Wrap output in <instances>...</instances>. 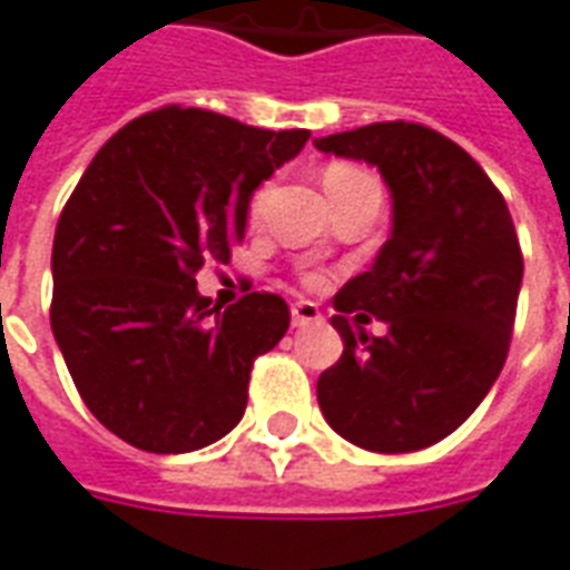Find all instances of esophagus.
<instances>
[{
	"label": "esophagus",
	"instance_id": "obj_1",
	"mask_svg": "<svg viewBox=\"0 0 570 570\" xmlns=\"http://www.w3.org/2000/svg\"><path fill=\"white\" fill-rule=\"evenodd\" d=\"M292 322L294 328H304V325H313V322H322V309L309 301H297L292 306Z\"/></svg>",
	"mask_w": 570,
	"mask_h": 570
}]
</instances>
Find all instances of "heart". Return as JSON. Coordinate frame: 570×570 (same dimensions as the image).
Masks as SVG:
<instances>
[{
  "instance_id": "1",
  "label": "heart",
  "mask_w": 570,
  "mask_h": 570,
  "mask_svg": "<svg viewBox=\"0 0 570 570\" xmlns=\"http://www.w3.org/2000/svg\"><path fill=\"white\" fill-rule=\"evenodd\" d=\"M368 171L365 168H358V165H350V163H334L325 168V189H334V187H346V184H356V180H368ZM261 212V199H254L252 205V214ZM304 282L309 288H318L325 276L322 273H306Z\"/></svg>"
}]
</instances>
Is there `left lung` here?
Listing matches in <instances>:
<instances>
[{
    "mask_svg": "<svg viewBox=\"0 0 570 570\" xmlns=\"http://www.w3.org/2000/svg\"><path fill=\"white\" fill-rule=\"evenodd\" d=\"M316 147L377 165L393 193V236L334 297L343 356L318 377V407L365 451L435 445L479 407L510 353L524 269L510 208L482 165L426 125H362ZM368 312L387 322L383 338L357 328Z\"/></svg>",
    "mask_w": 570,
    "mask_h": 570,
    "instance_id": "1",
    "label": "left lung"
}]
</instances>
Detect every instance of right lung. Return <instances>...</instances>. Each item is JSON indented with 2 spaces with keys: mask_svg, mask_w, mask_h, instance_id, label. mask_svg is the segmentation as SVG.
<instances>
[{
  "mask_svg": "<svg viewBox=\"0 0 570 570\" xmlns=\"http://www.w3.org/2000/svg\"><path fill=\"white\" fill-rule=\"evenodd\" d=\"M306 140L168 104L79 177L55 229L51 331L88 411L128 445L184 454L242 421L254 358L292 313L269 292L212 306L196 273L229 264L254 189Z\"/></svg>",
  "mask_w": 570,
  "mask_h": 570,
  "instance_id": "obj_1",
  "label": "right lung"
}]
</instances>
